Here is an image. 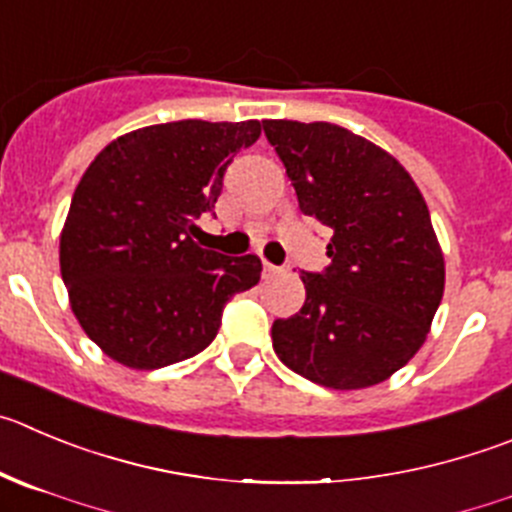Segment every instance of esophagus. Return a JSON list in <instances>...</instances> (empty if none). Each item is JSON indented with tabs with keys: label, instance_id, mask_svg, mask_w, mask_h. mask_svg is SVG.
Masks as SVG:
<instances>
[{
	"label": "esophagus",
	"instance_id": "1",
	"mask_svg": "<svg viewBox=\"0 0 512 512\" xmlns=\"http://www.w3.org/2000/svg\"><path fill=\"white\" fill-rule=\"evenodd\" d=\"M280 270H283V267H275V265H270V262L265 260V272H267V275H272V272H280Z\"/></svg>",
	"mask_w": 512,
	"mask_h": 512
}]
</instances>
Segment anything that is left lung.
<instances>
[{
	"instance_id": "left-lung-1",
	"label": "left lung",
	"mask_w": 512,
	"mask_h": 512,
	"mask_svg": "<svg viewBox=\"0 0 512 512\" xmlns=\"http://www.w3.org/2000/svg\"><path fill=\"white\" fill-rule=\"evenodd\" d=\"M300 212L333 232L326 272H303L305 303L272 323V348L313 384H381L427 341L444 255L409 171L336 123L265 121Z\"/></svg>"
}]
</instances>
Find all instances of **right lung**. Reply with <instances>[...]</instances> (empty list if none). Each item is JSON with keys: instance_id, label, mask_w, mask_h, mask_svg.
<instances>
[{"instance_id": "obj_1", "label": "right lung", "mask_w": 512, "mask_h": 512, "mask_svg": "<svg viewBox=\"0 0 512 512\" xmlns=\"http://www.w3.org/2000/svg\"><path fill=\"white\" fill-rule=\"evenodd\" d=\"M260 121H174L123 133L90 161L60 234V272L75 318L128 369L151 371L214 341L222 308L257 285V255L194 242L227 166Z\"/></svg>"}]
</instances>
